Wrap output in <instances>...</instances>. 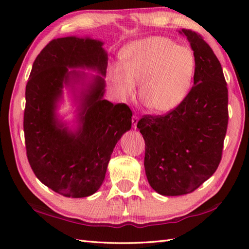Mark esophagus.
I'll list each match as a JSON object with an SVG mask.
<instances>
[{
  "label": "esophagus",
  "instance_id": "34e87169",
  "mask_svg": "<svg viewBox=\"0 0 249 249\" xmlns=\"http://www.w3.org/2000/svg\"><path fill=\"white\" fill-rule=\"evenodd\" d=\"M138 120H139V115L135 113L133 115V120H131V122H133V127L134 128H137V123H138Z\"/></svg>",
  "mask_w": 249,
  "mask_h": 249
}]
</instances>
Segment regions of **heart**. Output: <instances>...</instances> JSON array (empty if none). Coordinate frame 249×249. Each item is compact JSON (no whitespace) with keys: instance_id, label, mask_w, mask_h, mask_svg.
Listing matches in <instances>:
<instances>
[{"instance_id":"b5f03b06","label":"heart","mask_w":249,"mask_h":249,"mask_svg":"<svg viewBox=\"0 0 249 249\" xmlns=\"http://www.w3.org/2000/svg\"><path fill=\"white\" fill-rule=\"evenodd\" d=\"M121 66L111 68L110 79L122 96L135 92L139 82L141 104L155 113H167L181 105L192 89L197 60L186 46L171 38L151 36L122 49Z\"/></svg>"}]
</instances>
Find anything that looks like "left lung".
I'll return each mask as SVG.
<instances>
[{"label": "left lung", "mask_w": 249, "mask_h": 249, "mask_svg": "<svg viewBox=\"0 0 249 249\" xmlns=\"http://www.w3.org/2000/svg\"><path fill=\"white\" fill-rule=\"evenodd\" d=\"M196 54L194 87L174 110L145 114L137 127L145 142L144 168L151 187L163 196L193 193L221 160L228 127V89L220 63L197 32L183 29Z\"/></svg>", "instance_id": "8db88e82"}]
</instances>
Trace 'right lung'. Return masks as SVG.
<instances>
[{
	"label": "right lung",
	"mask_w": 249,
	"mask_h": 249,
	"mask_svg": "<svg viewBox=\"0 0 249 249\" xmlns=\"http://www.w3.org/2000/svg\"><path fill=\"white\" fill-rule=\"evenodd\" d=\"M89 67L105 76L107 53L89 38L52 39L33 63L25 88L23 130L26 157L36 178L68 198H83L102 186L116 142L131 127L130 108L103 99L105 81L97 77L84 94L76 133L63 128L54 109L67 83L68 67Z\"/></svg>",
	"instance_id": "1"
}]
</instances>
